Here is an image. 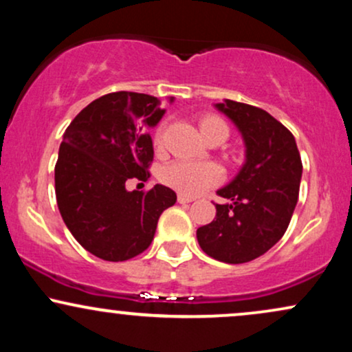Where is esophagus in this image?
I'll list each match as a JSON object with an SVG mask.
<instances>
[{
	"mask_svg": "<svg viewBox=\"0 0 352 352\" xmlns=\"http://www.w3.org/2000/svg\"><path fill=\"white\" fill-rule=\"evenodd\" d=\"M177 200H179V204H190V201H193L192 197L182 195V193H179V197H177Z\"/></svg>",
	"mask_w": 352,
	"mask_h": 352,
	"instance_id": "1",
	"label": "esophagus"
}]
</instances>
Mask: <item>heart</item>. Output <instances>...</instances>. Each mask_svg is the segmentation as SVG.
<instances>
[{"label":"heart","mask_w":352,"mask_h":352,"mask_svg":"<svg viewBox=\"0 0 352 352\" xmlns=\"http://www.w3.org/2000/svg\"><path fill=\"white\" fill-rule=\"evenodd\" d=\"M200 131L205 139H212L215 135H227L230 129L223 119L218 116H205L200 119ZM165 131L164 127L155 129L153 132V144L159 151L164 148ZM160 180L165 185L177 190L182 195L197 197L205 190L215 187L221 180V168L212 162H190V160H175L165 165L160 173Z\"/></svg>","instance_id":"b5f03b06"}]
</instances>
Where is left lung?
<instances>
[{
    "label": "left lung",
    "instance_id": "8db88e82",
    "mask_svg": "<svg viewBox=\"0 0 352 352\" xmlns=\"http://www.w3.org/2000/svg\"><path fill=\"white\" fill-rule=\"evenodd\" d=\"M217 109L243 135L246 162L217 192L230 204H215L217 217L197 230V240L208 256L240 265L265 254L285 235L300 195L302 164L292 132L263 109L230 99Z\"/></svg>",
    "mask_w": 352,
    "mask_h": 352
}]
</instances>
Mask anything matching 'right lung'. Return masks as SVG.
<instances>
[{"label":"right lung","mask_w":352,"mask_h":352,"mask_svg":"<svg viewBox=\"0 0 352 352\" xmlns=\"http://www.w3.org/2000/svg\"><path fill=\"white\" fill-rule=\"evenodd\" d=\"M160 100L139 92H111L92 100L66 129L54 167L58 208L72 236L106 261H125L148 248L157 221L172 207V188L127 192V180L147 182L153 160L147 127L162 119Z\"/></svg>","instance_id":"obj_1"}]
</instances>
